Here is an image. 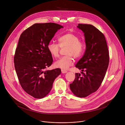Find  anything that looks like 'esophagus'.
<instances>
[{"instance_id":"1","label":"esophagus","mask_w":125,"mask_h":125,"mask_svg":"<svg viewBox=\"0 0 125 125\" xmlns=\"http://www.w3.org/2000/svg\"><path fill=\"white\" fill-rule=\"evenodd\" d=\"M67 72V71H65V70H62V73H66Z\"/></svg>"}]
</instances>
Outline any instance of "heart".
Here are the masks:
<instances>
[{"instance_id":"1","label":"heart","mask_w":125,"mask_h":125,"mask_svg":"<svg viewBox=\"0 0 125 125\" xmlns=\"http://www.w3.org/2000/svg\"><path fill=\"white\" fill-rule=\"evenodd\" d=\"M58 45L50 43L48 45V50L50 54L54 58L59 57L60 48H66L65 56L61 57L55 63V65L62 70H66L73 65L74 58H79L83 53L85 48L84 42L80 41L78 36L72 33H68L61 37L58 39Z\"/></svg>"}]
</instances>
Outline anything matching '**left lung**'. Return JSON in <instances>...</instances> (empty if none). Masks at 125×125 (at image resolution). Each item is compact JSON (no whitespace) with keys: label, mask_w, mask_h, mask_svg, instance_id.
Segmentation results:
<instances>
[{"label":"left lung","mask_w":125,"mask_h":125,"mask_svg":"<svg viewBox=\"0 0 125 125\" xmlns=\"http://www.w3.org/2000/svg\"><path fill=\"white\" fill-rule=\"evenodd\" d=\"M77 27L84 33L86 48L75 65L82 72L75 73L70 88L76 96L84 98L100 87L108 67L109 55L105 36L100 31L91 24L80 23Z\"/></svg>","instance_id":"8db88e82"}]
</instances>
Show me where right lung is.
I'll return each mask as SVG.
<instances>
[{
    "label": "right lung",
    "instance_id": "add662e5",
    "mask_svg": "<svg viewBox=\"0 0 125 125\" xmlns=\"http://www.w3.org/2000/svg\"><path fill=\"white\" fill-rule=\"evenodd\" d=\"M63 27L48 22L35 23L21 35L14 57L15 70L23 90L36 99H42L51 91L60 68L46 70L52 63L48 45L57 31Z\"/></svg>",
    "mask_w": 125,
    "mask_h": 125
}]
</instances>
